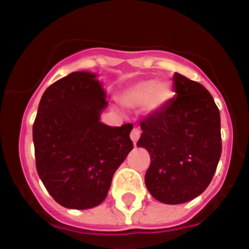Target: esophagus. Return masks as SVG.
<instances>
[{
  "instance_id": "1",
  "label": "esophagus",
  "mask_w": 249,
  "mask_h": 249,
  "mask_svg": "<svg viewBox=\"0 0 249 249\" xmlns=\"http://www.w3.org/2000/svg\"><path fill=\"white\" fill-rule=\"evenodd\" d=\"M139 137H140V129H139V127H134L133 130H131V133H130V138H131V140H133L134 144H137Z\"/></svg>"
}]
</instances>
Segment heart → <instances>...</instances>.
<instances>
[{
  "instance_id": "obj_1",
  "label": "heart",
  "mask_w": 249,
  "mask_h": 249,
  "mask_svg": "<svg viewBox=\"0 0 249 249\" xmlns=\"http://www.w3.org/2000/svg\"><path fill=\"white\" fill-rule=\"evenodd\" d=\"M173 96V89L165 80H142L126 89L120 96V101L126 107L145 105L148 112L161 109Z\"/></svg>"
}]
</instances>
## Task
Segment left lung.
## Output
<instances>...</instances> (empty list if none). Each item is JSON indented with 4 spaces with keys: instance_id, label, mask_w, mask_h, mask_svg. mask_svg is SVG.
Wrapping results in <instances>:
<instances>
[{
    "instance_id": "left-lung-1",
    "label": "left lung",
    "mask_w": 249,
    "mask_h": 249,
    "mask_svg": "<svg viewBox=\"0 0 249 249\" xmlns=\"http://www.w3.org/2000/svg\"><path fill=\"white\" fill-rule=\"evenodd\" d=\"M174 98L140 123L137 145L148 150L145 185L165 204L189 202L207 189L222 153L220 115L199 83L173 75Z\"/></svg>"
}]
</instances>
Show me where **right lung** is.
Listing matches in <instances>:
<instances>
[{"label": "right lung", "mask_w": 249, "mask_h": 249, "mask_svg": "<svg viewBox=\"0 0 249 249\" xmlns=\"http://www.w3.org/2000/svg\"><path fill=\"white\" fill-rule=\"evenodd\" d=\"M107 92L98 75L75 71L46 89L32 127L38 177L51 196L70 209L94 208L133 149L131 124L100 122Z\"/></svg>", "instance_id": "1"}]
</instances>
